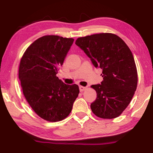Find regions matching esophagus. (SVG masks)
Returning <instances> with one entry per match:
<instances>
[{"instance_id":"obj_1","label":"esophagus","mask_w":153,"mask_h":153,"mask_svg":"<svg viewBox=\"0 0 153 153\" xmlns=\"http://www.w3.org/2000/svg\"><path fill=\"white\" fill-rule=\"evenodd\" d=\"M79 88L80 92H83V91H84V90H86L87 88L86 87H84V86H79Z\"/></svg>"}]
</instances>
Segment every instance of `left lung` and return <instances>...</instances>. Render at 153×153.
<instances>
[{"mask_svg":"<svg viewBox=\"0 0 153 153\" xmlns=\"http://www.w3.org/2000/svg\"><path fill=\"white\" fill-rule=\"evenodd\" d=\"M76 45L96 68L102 69L101 84L92 86L97 94V99L90 105L93 113L102 119L117 117L131 102L138 83L130 49L121 38L111 33L79 38Z\"/></svg>","mask_w":153,"mask_h":153,"instance_id":"8db88e82","label":"left lung"}]
</instances>
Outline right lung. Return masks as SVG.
<instances>
[{
    "label": "right lung",
    "instance_id": "obj_1",
    "mask_svg": "<svg viewBox=\"0 0 153 153\" xmlns=\"http://www.w3.org/2000/svg\"><path fill=\"white\" fill-rule=\"evenodd\" d=\"M74 39L42 36L23 55L19 79L25 99L34 112L46 121L64 120L71 113L79 92L76 84H65L56 77Z\"/></svg>",
    "mask_w": 153,
    "mask_h": 153
}]
</instances>
